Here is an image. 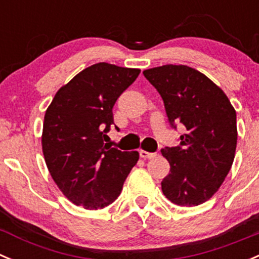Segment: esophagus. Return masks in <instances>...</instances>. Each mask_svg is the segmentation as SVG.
Segmentation results:
<instances>
[{
    "mask_svg": "<svg viewBox=\"0 0 259 259\" xmlns=\"http://www.w3.org/2000/svg\"><path fill=\"white\" fill-rule=\"evenodd\" d=\"M140 156L142 158H153L157 156V152H147V151H143L141 150L140 151Z\"/></svg>",
    "mask_w": 259,
    "mask_h": 259,
    "instance_id": "esophagus-1",
    "label": "esophagus"
}]
</instances>
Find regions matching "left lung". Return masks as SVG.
Segmentation results:
<instances>
[{
	"mask_svg": "<svg viewBox=\"0 0 259 259\" xmlns=\"http://www.w3.org/2000/svg\"><path fill=\"white\" fill-rule=\"evenodd\" d=\"M160 93L168 123L185 133L180 145L161 150L170 174L161 183L176 205L195 206L217 193L227 178L237 147V114L224 92L208 76L186 65L143 71Z\"/></svg>",
	"mask_w": 259,
	"mask_h": 259,
	"instance_id": "1",
	"label": "left lung"
}]
</instances>
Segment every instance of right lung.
I'll list each match as a JSON object with an SVG mask.
<instances>
[{
  "mask_svg": "<svg viewBox=\"0 0 259 259\" xmlns=\"http://www.w3.org/2000/svg\"><path fill=\"white\" fill-rule=\"evenodd\" d=\"M140 69L98 63L61 87L44 118L42 152L64 195L89 210L113 203L138 161V152L109 147L113 107Z\"/></svg>",
  "mask_w": 259,
  "mask_h": 259,
  "instance_id": "add662e5",
  "label": "right lung"
}]
</instances>
